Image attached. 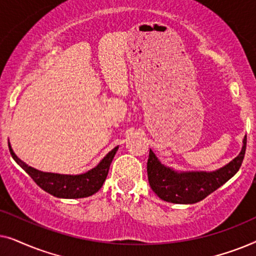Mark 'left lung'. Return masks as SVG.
<instances>
[{
    "mask_svg": "<svg viewBox=\"0 0 256 256\" xmlns=\"http://www.w3.org/2000/svg\"><path fill=\"white\" fill-rule=\"evenodd\" d=\"M247 136L242 140V148L236 158L214 171H178L164 166L152 149L146 163L148 180L152 191L168 202L194 204L211 194L230 180L242 163L246 152Z\"/></svg>",
    "mask_w": 256,
    "mask_h": 256,
    "instance_id": "left-lung-1",
    "label": "left lung"
}]
</instances>
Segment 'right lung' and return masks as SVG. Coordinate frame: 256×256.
Wrapping results in <instances>:
<instances>
[{
	"instance_id": "obj_1",
	"label": "right lung",
	"mask_w": 256,
	"mask_h": 256,
	"mask_svg": "<svg viewBox=\"0 0 256 256\" xmlns=\"http://www.w3.org/2000/svg\"><path fill=\"white\" fill-rule=\"evenodd\" d=\"M118 149V146H115L113 150H110L100 160V163L96 168L86 171V172L80 174H62L54 172H44V171L29 166L16 156L9 143V150L12 158L32 178L34 183L43 188L44 191H46L48 194L54 196L57 198L65 199L85 198L96 194L102 186L104 182L106 180L110 163Z\"/></svg>"
}]
</instances>
